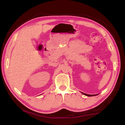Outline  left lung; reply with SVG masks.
Returning a JSON list of instances; mask_svg holds the SVG:
<instances>
[{
	"label": "left lung",
	"instance_id": "1",
	"mask_svg": "<svg viewBox=\"0 0 125 125\" xmlns=\"http://www.w3.org/2000/svg\"><path fill=\"white\" fill-rule=\"evenodd\" d=\"M82 94H83V95H86V96H96V95H97V94H96V95H89V94H85V93H82Z\"/></svg>",
	"mask_w": 125,
	"mask_h": 125
}]
</instances>
